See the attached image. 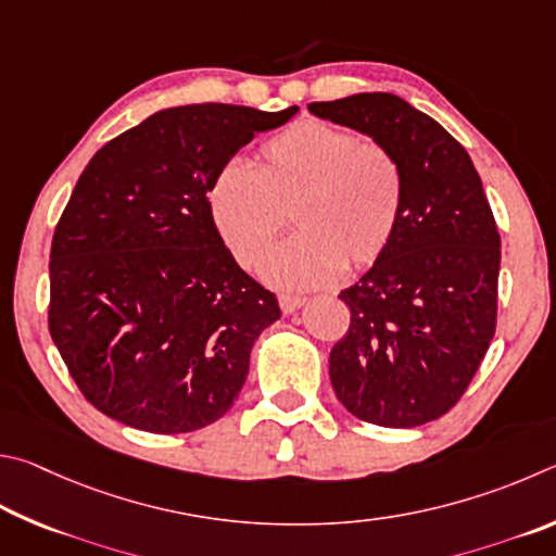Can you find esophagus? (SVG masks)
<instances>
[{"instance_id": "obj_1", "label": "esophagus", "mask_w": 556, "mask_h": 556, "mask_svg": "<svg viewBox=\"0 0 556 556\" xmlns=\"http://www.w3.org/2000/svg\"><path fill=\"white\" fill-rule=\"evenodd\" d=\"M278 303H280V309H283V313L288 315V313H295L298 307H303V305H305V298H303V295L283 293V295L278 298Z\"/></svg>"}]
</instances>
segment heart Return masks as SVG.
Wrapping results in <instances>:
<instances>
[{
  "label": "heart",
  "mask_w": 556,
  "mask_h": 556,
  "mask_svg": "<svg viewBox=\"0 0 556 556\" xmlns=\"http://www.w3.org/2000/svg\"><path fill=\"white\" fill-rule=\"evenodd\" d=\"M263 163L231 159L210 188V212L241 266H256L290 219L298 231L270 253L266 273L286 288L329 283L371 266L391 247L405 180L383 143L303 119L263 143Z\"/></svg>",
  "instance_id": "obj_1"
}]
</instances>
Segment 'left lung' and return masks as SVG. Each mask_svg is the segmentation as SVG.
Instances as JSON below:
<instances>
[{
    "instance_id": "left-lung-1",
    "label": "left lung",
    "mask_w": 556,
    "mask_h": 556,
    "mask_svg": "<svg viewBox=\"0 0 556 556\" xmlns=\"http://www.w3.org/2000/svg\"><path fill=\"white\" fill-rule=\"evenodd\" d=\"M307 110L383 143L405 180L391 247L339 293L352 323L329 354L332 388L364 422H432L462 401L498 319L501 233L481 178L444 126L395 94Z\"/></svg>"
}]
</instances>
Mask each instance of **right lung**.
Returning a JSON list of instances; mask_svg holds the SVG:
<instances>
[{"label":"right lung","instance_id":"right-lung-1","mask_svg":"<svg viewBox=\"0 0 556 556\" xmlns=\"http://www.w3.org/2000/svg\"><path fill=\"white\" fill-rule=\"evenodd\" d=\"M295 112L173 106L85 165L53 231L48 332L112 420L180 434L237 401L280 307L224 247L207 194L241 146Z\"/></svg>","mask_w":556,"mask_h":556}]
</instances>
